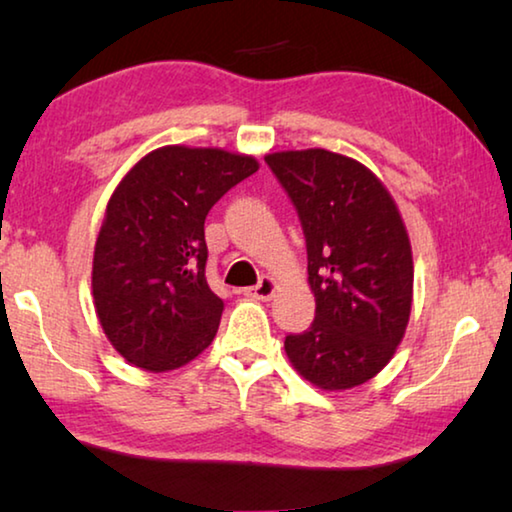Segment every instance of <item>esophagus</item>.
<instances>
[{
    "instance_id": "esophagus-1",
    "label": "esophagus",
    "mask_w": 512,
    "mask_h": 512,
    "mask_svg": "<svg viewBox=\"0 0 512 512\" xmlns=\"http://www.w3.org/2000/svg\"><path fill=\"white\" fill-rule=\"evenodd\" d=\"M275 289H277V282L271 275H264L262 280H259V284H255V287H250L246 291V296L257 298V300H271L275 296Z\"/></svg>"
}]
</instances>
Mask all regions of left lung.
Returning a JSON list of instances; mask_svg holds the SVG:
<instances>
[{
  "label": "left lung",
  "mask_w": 512,
  "mask_h": 512,
  "mask_svg": "<svg viewBox=\"0 0 512 512\" xmlns=\"http://www.w3.org/2000/svg\"><path fill=\"white\" fill-rule=\"evenodd\" d=\"M307 241L316 318L284 350L323 391L366 384L393 359L413 302V255L400 210L361 162L325 149L268 153Z\"/></svg>",
  "instance_id": "left-lung-1"
}]
</instances>
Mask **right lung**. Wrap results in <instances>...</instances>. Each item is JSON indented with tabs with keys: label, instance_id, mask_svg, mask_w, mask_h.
<instances>
[{
	"label": "right lung",
	"instance_id": "right-lung-1",
	"mask_svg": "<svg viewBox=\"0 0 512 512\" xmlns=\"http://www.w3.org/2000/svg\"><path fill=\"white\" fill-rule=\"evenodd\" d=\"M257 169L253 155L171 144L121 178L94 244L92 296L128 363L176 370L212 343L223 300L205 280V216Z\"/></svg>",
	"mask_w": 512,
	"mask_h": 512
}]
</instances>
